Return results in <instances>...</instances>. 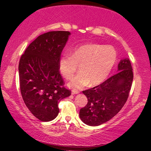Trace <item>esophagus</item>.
Instances as JSON below:
<instances>
[{
    "instance_id": "1",
    "label": "esophagus",
    "mask_w": 151,
    "mask_h": 151,
    "mask_svg": "<svg viewBox=\"0 0 151 151\" xmlns=\"http://www.w3.org/2000/svg\"><path fill=\"white\" fill-rule=\"evenodd\" d=\"M71 93H72V95L78 94V93H79V91H76V90H72V91H71Z\"/></svg>"
}]
</instances>
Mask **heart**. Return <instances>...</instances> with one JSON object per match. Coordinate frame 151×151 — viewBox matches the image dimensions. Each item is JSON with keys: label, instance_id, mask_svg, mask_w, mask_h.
<instances>
[{"label": "heart", "instance_id": "b5f03b06", "mask_svg": "<svg viewBox=\"0 0 151 151\" xmlns=\"http://www.w3.org/2000/svg\"><path fill=\"white\" fill-rule=\"evenodd\" d=\"M117 58L115 49L110 45L86 44L76 47L71 55L63 53L58 60V69L66 79L73 77L80 67V73L69 83V87L81 89L89 84L97 86L110 75Z\"/></svg>", "mask_w": 151, "mask_h": 151}]
</instances>
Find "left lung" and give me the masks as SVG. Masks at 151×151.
Returning <instances> with one entry per match:
<instances>
[{
  "label": "left lung",
  "mask_w": 151,
  "mask_h": 151,
  "mask_svg": "<svg viewBox=\"0 0 151 151\" xmlns=\"http://www.w3.org/2000/svg\"><path fill=\"white\" fill-rule=\"evenodd\" d=\"M133 80V69L129 59L127 58L121 60L115 75L103 83L82 91L88 102L80 109V119L91 127H97L110 120L127 102Z\"/></svg>",
  "instance_id": "8db88e82"
}]
</instances>
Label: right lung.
<instances>
[{
	"mask_svg": "<svg viewBox=\"0 0 151 151\" xmlns=\"http://www.w3.org/2000/svg\"><path fill=\"white\" fill-rule=\"evenodd\" d=\"M69 32L55 31L39 36L20 58V92L30 112L42 122L58 116L60 101L71 95L64 87L58 60L66 45Z\"/></svg>",
	"mask_w": 151,
	"mask_h": 151,
	"instance_id": "add662e5",
	"label": "right lung"
}]
</instances>
